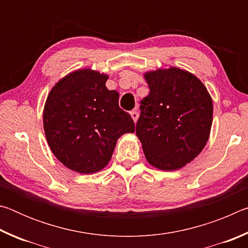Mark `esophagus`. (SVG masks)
I'll return each instance as SVG.
<instances>
[{"label": "esophagus", "mask_w": 248, "mask_h": 248, "mask_svg": "<svg viewBox=\"0 0 248 248\" xmlns=\"http://www.w3.org/2000/svg\"><path fill=\"white\" fill-rule=\"evenodd\" d=\"M130 115H131V117H132V119H133L134 123H137L138 117H139V112H138L137 110H132L131 112H130Z\"/></svg>", "instance_id": "obj_1"}]
</instances>
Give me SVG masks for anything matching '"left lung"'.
Wrapping results in <instances>:
<instances>
[{
    "label": "left lung",
    "mask_w": 248,
    "mask_h": 248,
    "mask_svg": "<svg viewBox=\"0 0 248 248\" xmlns=\"http://www.w3.org/2000/svg\"><path fill=\"white\" fill-rule=\"evenodd\" d=\"M149 95L140 102L136 133L151 165L178 170L198 155L209 139L212 99L195 75L180 69L145 74Z\"/></svg>",
    "instance_id": "obj_1"
}]
</instances>
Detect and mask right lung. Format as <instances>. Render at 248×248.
<instances>
[{"mask_svg":"<svg viewBox=\"0 0 248 248\" xmlns=\"http://www.w3.org/2000/svg\"><path fill=\"white\" fill-rule=\"evenodd\" d=\"M108 77L79 70L66 75L50 92L44 128L52 153L62 164L81 174L104 169L116 142L134 132V123L119 107V94L108 91Z\"/></svg>","mask_w":248,"mask_h":248,"instance_id":"1","label":"right lung"}]
</instances>
